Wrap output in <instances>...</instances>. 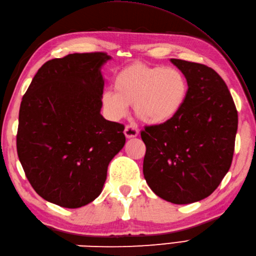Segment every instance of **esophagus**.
<instances>
[{"label": "esophagus", "mask_w": 256, "mask_h": 256, "mask_svg": "<svg viewBox=\"0 0 256 256\" xmlns=\"http://www.w3.org/2000/svg\"><path fill=\"white\" fill-rule=\"evenodd\" d=\"M124 134L126 138H136L138 135V130L133 126V125H126L124 128Z\"/></svg>", "instance_id": "esophagus-1"}]
</instances>
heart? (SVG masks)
Listing matches in <instances>:
<instances>
[{
  "mask_svg": "<svg viewBox=\"0 0 256 256\" xmlns=\"http://www.w3.org/2000/svg\"><path fill=\"white\" fill-rule=\"evenodd\" d=\"M114 90H106L101 96L108 116L122 118L128 106H134L140 121L157 126L170 122L180 113L189 86L184 74L176 68L134 62L116 74Z\"/></svg>",
  "mask_w": 256,
  "mask_h": 256,
  "instance_id": "b5f03b06",
  "label": "heart"
}]
</instances>
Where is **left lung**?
I'll return each instance as SVG.
<instances>
[{"label": "left lung", "mask_w": 256, "mask_h": 256, "mask_svg": "<svg viewBox=\"0 0 256 256\" xmlns=\"http://www.w3.org/2000/svg\"><path fill=\"white\" fill-rule=\"evenodd\" d=\"M170 62L188 81V98L170 122L140 132L146 145L143 172L158 197L187 204L210 196L229 172L238 111L214 69L182 59Z\"/></svg>", "instance_id": "left-lung-1"}]
</instances>
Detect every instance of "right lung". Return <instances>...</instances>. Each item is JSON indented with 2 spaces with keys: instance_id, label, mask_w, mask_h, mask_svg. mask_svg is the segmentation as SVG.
<instances>
[{
  "instance_id": "right-lung-1",
  "label": "right lung",
  "mask_w": 256,
  "mask_h": 256,
  "mask_svg": "<svg viewBox=\"0 0 256 256\" xmlns=\"http://www.w3.org/2000/svg\"><path fill=\"white\" fill-rule=\"evenodd\" d=\"M106 52L70 54L38 70L20 102L18 155L32 187L64 208L102 192L108 166L125 144L124 125L101 116Z\"/></svg>"
}]
</instances>
